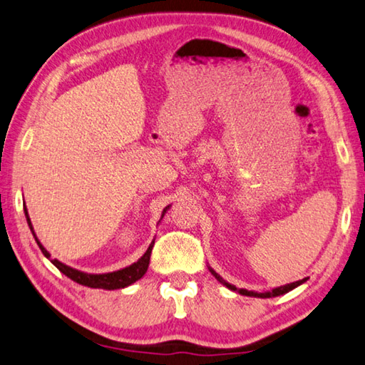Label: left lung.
<instances>
[{"mask_svg": "<svg viewBox=\"0 0 365 365\" xmlns=\"http://www.w3.org/2000/svg\"><path fill=\"white\" fill-rule=\"evenodd\" d=\"M208 269H210V272H212L213 276L216 277V280H218V282H221L222 285H226L229 290H232V292H239L240 295H245V297H255V298H274V297H280V295H284V293H289L290 290L297 289L298 285H302V284H304V282H306V279H302V280H297V282L287 284V285H282V287H276V289H272L271 292H263V293H258V292H253V290L237 289V287H235V285H232V284L226 282V280L222 279V277L220 276V274L216 272L215 269H212V267H210V266H208Z\"/></svg>", "mask_w": 365, "mask_h": 365, "instance_id": "obj_1", "label": "left lung"}]
</instances>
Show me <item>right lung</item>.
Masks as SVG:
<instances>
[{
    "mask_svg": "<svg viewBox=\"0 0 365 365\" xmlns=\"http://www.w3.org/2000/svg\"><path fill=\"white\" fill-rule=\"evenodd\" d=\"M168 210H170V205L163 208L162 218L165 216V213L168 212ZM24 213H25V218H27L30 231H31V234H34L36 244H38V247H40V250L43 252L44 257L51 259V263H53L57 267V269H59L62 274H66L68 279H72L73 282H76V284L85 285V287H91V289L118 290V289H125V287L134 284L136 280H139L147 272V267H149V261H150L152 247H153V244H155V240H152V244L149 245V248H147L145 253L136 261V263L126 266V267H123V269H118V271H113V272H104V274H88V272H83V271H78V269H73V267L61 263L59 259L51 258V253L41 245V242L38 240V237H36V234L34 231V226H31L27 207L24 208ZM162 218H160V221H162Z\"/></svg>",
    "mask_w": 365,
    "mask_h": 365,
    "instance_id": "1",
    "label": "right lung"
}]
</instances>
